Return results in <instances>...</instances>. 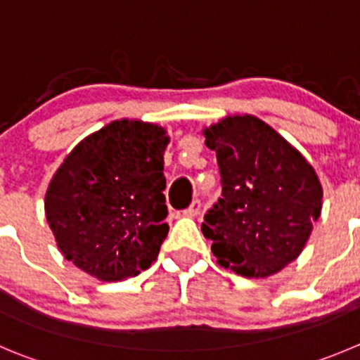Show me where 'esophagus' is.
I'll return each instance as SVG.
<instances>
[{
	"label": "esophagus",
	"instance_id": "34e87169",
	"mask_svg": "<svg viewBox=\"0 0 360 360\" xmlns=\"http://www.w3.org/2000/svg\"><path fill=\"white\" fill-rule=\"evenodd\" d=\"M200 210H201V201L194 200L193 203H191V207L184 210V215H187V217H196V215L200 214Z\"/></svg>",
	"mask_w": 360,
	"mask_h": 360
}]
</instances>
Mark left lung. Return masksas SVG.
<instances>
[{
    "label": "left lung",
    "instance_id": "left-lung-1",
    "mask_svg": "<svg viewBox=\"0 0 360 360\" xmlns=\"http://www.w3.org/2000/svg\"><path fill=\"white\" fill-rule=\"evenodd\" d=\"M217 155L222 196L201 224L219 265L269 277L299 258L320 217L323 189L302 153L252 115L203 129Z\"/></svg>",
    "mask_w": 360,
    "mask_h": 360
}]
</instances>
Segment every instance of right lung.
<instances>
[{"mask_svg":"<svg viewBox=\"0 0 360 360\" xmlns=\"http://www.w3.org/2000/svg\"><path fill=\"white\" fill-rule=\"evenodd\" d=\"M166 129L115 120L65 157L46 193V217L65 259L98 281L138 276L167 237Z\"/></svg>","mask_w":360,"mask_h":360,"instance_id":"add662e5","label":"right lung"}]
</instances>
